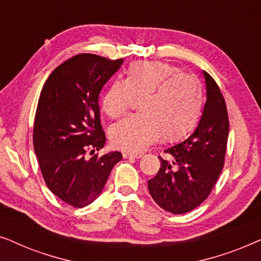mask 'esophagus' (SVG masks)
<instances>
[{"label":"esophagus","instance_id":"esophagus-1","mask_svg":"<svg viewBox=\"0 0 261 261\" xmlns=\"http://www.w3.org/2000/svg\"><path fill=\"white\" fill-rule=\"evenodd\" d=\"M141 156H142V153H138V152H124L123 153V158H126V159H128V158L139 159V158H141Z\"/></svg>","mask_w":261,"mask_h":261}]
</instances>
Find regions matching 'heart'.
I'll list each match as a JSON object with an SVG mask.
<instances>
[{"label":"heart","mask_w":261,"mask_h":261,"mask_svg":"<svg viewBox=\"0 0 261 261\" xmlns=\"http://www.w3.org/2000/svg\"><path fill=\"white\" fill-rule=\"evenodd\" d=\"M133 98L140 99L141 114L112 128L114 144L139 152L163 138L176 141L197 123L203 90L195 76L163 62L140 60L128 66L123 80H114L101 95V108L112 119L123 116Z\"/></svg>","instance_id":"b5f03b06"}]
</instances>
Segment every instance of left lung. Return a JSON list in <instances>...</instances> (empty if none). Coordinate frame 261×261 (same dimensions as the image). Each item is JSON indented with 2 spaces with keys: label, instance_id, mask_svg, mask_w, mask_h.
<instances>
[{
  "label": "left lung",
  "instance_id": "obj_1",
  "mask_svg": "<svg viewBox=\"0 0 261 261\" xmlns=\"http://www.w3.org/2000/svg\"><path fill=\"white\" fill-rule=\"evenodd\" d=\"M206 101L198 126L188 139L165 149L160 169L148 180L156 204L172 214L191 212L204 202L224 165L229 120L219 85L203 71Z\"/></svg>",
  "mask_w": 261,
  "mask_h": 261
}]
</instances>
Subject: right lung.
I'll return each instance as SVG.
<instances>
[{"mask_svg": "<svg viewBox=\"0 0 261 261\" xmlns=\"http://www.w3.org/2000/svg\"><path fill=\"white\" fill-rule=\"evenodd\" d=\"M123 59L82 53L49 74L39 97L33 145L47 188L74 208H83L101 194L120 152L86 158L99 151L106 134L99 120L98 95Z\"/></svg>", "mask_w": 261, "mask_h": 261, "instance_id": "1", "label": "right lung"}]
</instances>
